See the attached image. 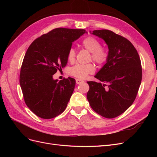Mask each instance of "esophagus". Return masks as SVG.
<instances>
[{
	"label": "esophagus",
	"instance_id": "34e87169",
	"mask_svg": "<svg viewBox=\"0 0 157 157\" xmlns=\"http://www.w3.org/2000/svg\"><path fill=\"white\" fill-rule=\"evenodd\" d=\"M82 82H83V80H80V79H78H78H76V83H77V84H80Z\"/></svg>",
	"mask_w": 157,
	"mask_h": 157
}]
</instances>
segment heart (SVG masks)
<instances>
[{
    "mask_svg": "<svg viewBox=\"0 0 157 157\" xmlns=\"http://www.w3.org/2000/svg\"><path fill=\"white\" fill-rule=\"evenodd\" d=\"M82 46L85 49L91 52V57L95 62L98 64L105 63L108 58L107 50L101 46L99 40L96 37L89 36L82 41ZM76 59V51L75 48H71L67 54V59L70 63H73ZM96 67L92 63H88L85 65L77 64L71 67L69 73L71 75L78 78H85L89 74L94 73Z\"/></svg>",
    "mask_w": 157,
    "mask_h": 157,
    "instance_id": "obj_1",
    "label": "heart"
}]
</instances>
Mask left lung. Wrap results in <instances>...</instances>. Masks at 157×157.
<instances>
[{
    "label": "left lung",
    "mask_w": 157,
    "mask_h": 157,
    "mask_svg": "<svg viewBox=\"0 0 157 157\" xmlns=\"http://www.w3.org/2000/svg\"><path fill=\"white\" fill-rule=\"evenodd\" d=\"M92 34L105 42L109 52L106 63L94 76L104 84L87 82V99L99 115L115 118L127 110L136 98L142 78L141 60L126 38L107 29L95 30Z\"/></svg>",
    "instance_id": "obj_1"
}]
</instances>
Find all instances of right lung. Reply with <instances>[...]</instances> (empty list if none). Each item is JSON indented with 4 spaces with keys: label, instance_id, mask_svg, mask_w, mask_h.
<instances>
[{
    "label": "right lung",
    "instance_id": "right-lung-1",
    "mask_svg": "<svg viewBox=\"0 0 157 157\" xmlns=\"http://www.w3.org/2000/svg\"><path fill=\"white\" fill-rule=\"evenodd\" d=\"M85 33L84 29L56 28L37 38L28 48L21 65L20 84L27 106L37 117L50 119L67 107L75 80L69 77L58 82L53 75L65 67L73 42Z\"/></svg>",
    "mask_w": 157,
    "mask_h": 157
}]
</instances>
